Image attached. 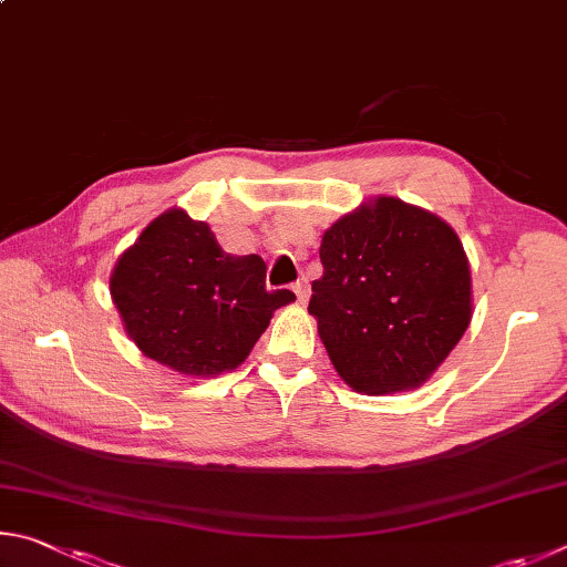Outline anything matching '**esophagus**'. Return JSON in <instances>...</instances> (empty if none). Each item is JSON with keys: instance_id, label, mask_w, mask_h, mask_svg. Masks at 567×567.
I'll use <instances>...</instances> for the list:
<instances>
[{"instance_id": "34e87169", "label": "esophagus", "mask_w": 567, "mask_h": 567, "mask_svg": "<svg viewBox=\"0 0 567 567\" xmlns=\"http://www.w3.org/2000/svg\"><path fill=\"white\" fill-rule=\"evenodd\" d=\"M293 291H296V299H299V303H306L311 296V284L306 281V278H301V281L293 284Z\"/></svg>"}]
</instances>
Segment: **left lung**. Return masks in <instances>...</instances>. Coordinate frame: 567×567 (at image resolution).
<instances>
[{
	"mask_svg": "<svg viewBox=\"0 0 567 567\" xmlns=\"http://www.w3.org/2000/svg\"><path fill=\"white\" fill-rule=\"evenodd\" d=\"M319 254L309 313L341 379L369 395L429 381L473 316L458 234L425 208L379 196L341 216Z\"/></svg>",
	"mask_w": 567,
	"mask_h": 567,
	"instance_id": "8db88e82",
	"label": "left lung"
}]
</instances>
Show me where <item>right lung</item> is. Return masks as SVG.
Listing matches in <instances>:
<instances>
[{"label": "right lung", "instance_id": "add662e5", "mask_svg": "<svg viewBox=\"0 0 567 567\" xmlns=\"http://www.w3.org/2000/svg\"><path fill=\"white\" fill-rule=\"evenodd\" d=\"M109 291L138 351L184 375H218L246 361L276 309L261 256H231L212 228L168 208L118 256Z\"/></svg>", "mask_w": 567, "mask_h": 567}]
</instances>
